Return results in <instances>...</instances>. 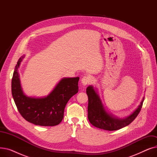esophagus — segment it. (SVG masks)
Listing matches in <instances>:
<instances>
[{"label":"esophagus","mask_w":157,"mask_h":157,"mask_svg":"<svg viewBox=\"0 0 157 157\" xmlns=\"http://www.w3.org/2000/svg\"><path fill=\"white\" fill-rule=\"evenodd\" d=\"M92 81V78L90 76H85L81 79V83L84 86L86 85L88 83H90V82Z\"/></svg>","instance_id":"34e87169"}]
</instances>
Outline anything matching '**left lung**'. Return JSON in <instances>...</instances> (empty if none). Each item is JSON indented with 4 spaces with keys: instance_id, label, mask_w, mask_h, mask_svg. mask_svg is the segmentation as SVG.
Returning <instances> with one entry per match:
<instances>
[{
    "instance_id": "1",
    "label": "left lung",
    "mask_w": 157,
    "mask_h": 157,
    "mask_svg": "<svg viewBox=\"0 0 157 157\" xmlns=\"http://www.w3.org/2000/svg\"><path fill=\"white\" fill-rule=\"evenodd\" d=\"M86 94L88 97V118L89 121L97 128L109 131L119 130L132 122L141 111L144 99L143 98L138 108L130 116L125 119H118L113 118L105 111L99 96L93 86H89L86 88Z\"/></svg>"
}]
</instances>
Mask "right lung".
<instances>
[{
    "mask_svg": "<svg viewBox=\"0 0 157 157\" xmlns=\"http://www.w3.org/2000/svg\"><path fill=\"white\" fill-rule=\"evenodd\" d=\"M23 58H20L16 65L11 82L12 95L19 113L25 120L36 125H59L63 118L66 104L78 92L79 78L62 79L46 97H28L22 91L18 72Z\"/></svg>",
    "mask_w": 157,
    "mask_h": 157,
    "instance_id": "obj_1",
    "label": "right lung"
}]
</instances>
